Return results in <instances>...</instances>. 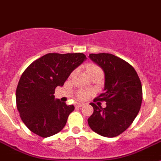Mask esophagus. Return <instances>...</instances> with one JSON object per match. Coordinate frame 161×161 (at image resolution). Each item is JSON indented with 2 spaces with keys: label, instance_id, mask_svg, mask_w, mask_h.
<instances>
[{
  "label": "esophagus",
  "instance_id": "esophagus-1",
  "mask_svg": "<svg viewBox=\"0 0 161 161\" xmlns=\"http://www.w3.org/2000/svg\"><path fill=\"white\" fill-rule=\"evenodd\" d=\"M84 103H76V108H82V107H83L84 106Z\"/></svg>",
  "mask_w": 161,
  "mask_h": 161
}]
</instances>
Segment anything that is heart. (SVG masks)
<instances>
[{
	"mask_svg": "<svg viewBox=\"0 0 161 161\" xmlns=\"http://www.w3.org/2000/svg\"><path fill=\"white\" fill-rule=\"evenodd\" d=\"M87 71H88V72H90V71H102L101 69H100L98 65H97V64H90L87 66ZM88 95H89V92H87V91L80 90L79 92V93L77 94V98L80 100H84L88 97Z\"/></svg>",
	"mask_w": 161,
	"mask_h": 161,
	"instance_id": "heart-1",
	"label": "heart"
}]
</instances>
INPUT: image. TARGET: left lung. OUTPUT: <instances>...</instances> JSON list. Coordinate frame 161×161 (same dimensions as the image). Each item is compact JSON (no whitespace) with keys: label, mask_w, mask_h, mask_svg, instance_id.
<instances>
[{"label":"left lung","mask_w":161,"mask_h":161,"mask_svg":"<svg viewBox=\"0 0 161 161\" xmlns=\"http://www.w3.org/2000/svg\"><path fill=\"white\" fill-rule=\"evenodd\" d=\"M90 58L103 69L104 92L93 100L105 101L103 108L94 103L93 113L88 118L92 131L104 137H115L125 131L141 108L142 89L137 72L129 63L111 53H90Z\"/></svg>","instance_id":"1"}]
</instances>
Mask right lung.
Listing matches in <instances>:
<instances>
[{
    "instance_id": "right-lung-1",
    "label": "right lung",
    "mask_w": 161,
    "mask_h": 161,
    "mask_svg": "<svg viewBox=\"0 0 161 161\" xmlns=\"http://www.w3.org/2000/svg\"><path fill=\"white\" fill-rule=\"evenodd\" d=\"M86 59L82 53H47L22 73L16 89V104L21 119L34 134L47 138L64 127L75 107L54 100L53 93Z\"/></svg>"
}]
</instances>
